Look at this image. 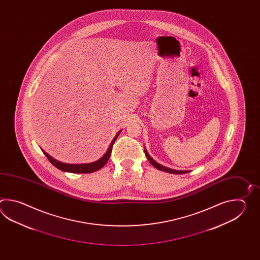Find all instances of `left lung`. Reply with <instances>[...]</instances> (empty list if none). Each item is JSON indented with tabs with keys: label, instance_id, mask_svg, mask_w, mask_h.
<instances>
[{
	"label": "left lung",
	"instance_id": "obj_1",
	"mask_svg": "<svg viewBox=\"0 0 260 260\" xmlns=\"http://www.w3.org/2000/svg\"><path fill=\"white\" fill-rule=\"evenodd\" d=\"M144 151H145V154L147 156V158H148V160H149V162L152 165V166L156 167L158 170H160V171H165L166 173H170V174H176V175H182V174H186V173H188V171H177V170H174V169H170V168H167L166 166H160V164H158V162H156L150 156H149V153H148V151L146 150V149H144Z\"/></svg>",
	"mask_w": 260,
	"mask_h": 260
}]
</instances>
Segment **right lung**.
I'll return each mask as SVG.
<instances>
[{"label": "right lung", "mask_w": 260, "mask_h": 260, "mask_svg": "<svg viewBox=\"0 0 260 260\" xmlns=\"http://www.w3.org/2000/svg\"><path fill=\"white\" fill-rule=\"evenodd\" d=\"M121 131H119L115 138H113V140L111 141V145L109 147V149L107 150L105 154L103 157H101L100 160H95L94 162L91 164H84V165H68V164H63L58 160L53 159L50 155L47 154L45 151H44V155L47 157V159L49 160L50 162L55 166L56 168H58L61 171L70 172V173H78V174H88V173H93V172L98 171L101 169L103 166H105L107 161L110 159L111 157V149H112V146L115 142L116 138H118L119 134Z\"/></svg>", "instance_id": "1"}]
</instances>
